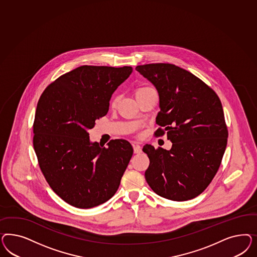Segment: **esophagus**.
Here are the masks:
<instances>
[{"mask_svg": "<svg viewBox=\"0 0 257 257\" xmlns=\"http://www.w3.org/2000/svg\"><path fill=\"white\" fill-rule=\"evenodd\" d=\"M133 147H134V153L135 154H140L142 152L141 147H140V145H139V144H134Z\"/></svg>", "mask_w": 257, "mask_h": 257, "instance_id": "obj_1", "label": "esophagus"}]
</instances>
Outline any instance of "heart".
<instances>
[{
	"label": "heart",
	"instance_id": "b5f03b06",
	"mask_svg": "<svg viewBox=\"0 0 257 257\" xmlns=\"http://www.w3.org/2000/svg\"><path fill=\"white\" fill-rule=\"evenodd\" d=\"M152 90H154V89H153L152 87H149V86H141V87L137 88L136 91H135L136 99H139L140 97H142L144 94L147 93L149 91H152ZM117 100H118L117 97H113V99H112V101H111V103H112V104H116Z\"/></svg>",
	"mask_w": 257,
	"mask_h": 257
}]
</instances>
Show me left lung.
I'll list each match as a JSON object with an SVG mask.
<instances>
[{"label": "left lung", "instance_id": "obj_1", "mask_svg": "<svg viewBox=\"0 0 257 257\" xmlns=\"http://www.w3.org/2000/svg\"><path fill=\"white\" fill-rule=\"evenodd\" d=\"M156 86L160 111L156 137L167 132L170 151L146 144L150 165L145 171L156 194L183 202L199 196L216 175L225 152L228 130L216 92L191 72L172 64L138 66Z\"/></svg>", "mask_w": 257, "mask_h": 257}]
</instances>
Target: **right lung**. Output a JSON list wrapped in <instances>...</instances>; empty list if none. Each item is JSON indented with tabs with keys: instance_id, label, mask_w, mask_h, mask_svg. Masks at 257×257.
<instances>
[{
	"instance_id": "obj_1",
	"label": "right lung",
	"mask_w": 257,
	"mask_h": 257,
	"mask_svg": "<svg viewBox=\"0 0 257 257\" xmlns=\"http://www.w3.org/2000/svg\"><path fill=\"white\" fill-rule=\"evenodd\" d=\"M132 71L127 66H81L39 98L33 126L39 167L52 189L74 207L91 208L112 198L132 157L127 140H111L105 148L87 132L107 114L112 94Z\"/></svg>"
}]
</instances>
